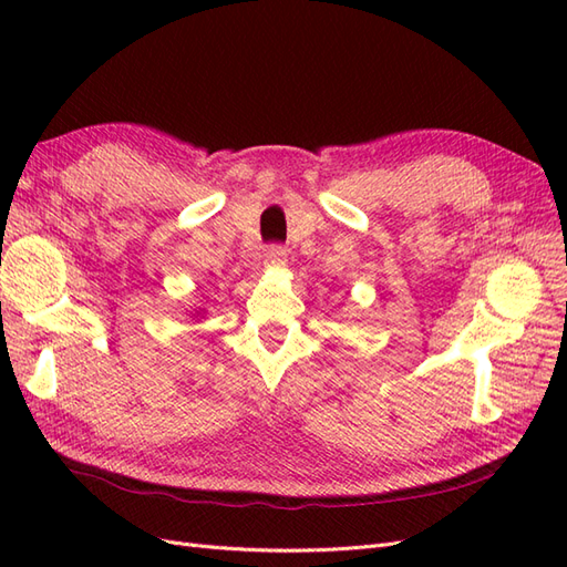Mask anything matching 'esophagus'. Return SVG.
<instances>
[{"instance_id":"esophagus-1","label":"esophagus","mask_w":567,"mask_h":567,"mask_svg":"<svg viewBox=\"0 0 567 567\" xmlns=\"http://www.w3.org/2000/svg\"><path fill=\"white\" fill-rule=\"evenodd\" d=\"M288 260V250L281 244H274L265 252V265L267 267H284Z\"/></svg>"}]
</instances>
